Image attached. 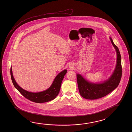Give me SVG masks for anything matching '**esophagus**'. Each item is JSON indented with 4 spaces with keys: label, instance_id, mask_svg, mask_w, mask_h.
I'll use <instances>...</instances> for the list:
<instances>
[{
    "label": "esophagus",
    "instance_id": "obj_1",
    "mask_svg": "<svg viewBox=\"0 0 132 132\" xmlns=\"http://www.w3.org/2000/svg\"><path fill=\"white\" fill-rule=\"evenodd\" d=\"M73 66L72 65H70L69 66V67H70V68H73Z\"/></svg>",
    "mask_w": 132,
    "mask_h": 132
}]
</instances>
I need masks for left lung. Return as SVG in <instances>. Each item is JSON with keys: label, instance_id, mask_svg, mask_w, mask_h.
<instances>
[{"label": "left lung", "instance_id": "left-lung-1", "mask_svg": "<svg viewBox=\"0 0 132 132\" xmlns=\"http://www.w3.org/2000/svg\"><path fill=\"white\" fill-rule=\"evenodd\" d=\"M110 39L117 53V65L110 78L102 83L95 84L87 81L80 74L76 76L80 95L86 99L96 100L104 97L116 88L120 82L122 76L121 56L118 48L111 38Z\"/></svg>", "mask_w": 132, "mask_h": 132}]
</instances>
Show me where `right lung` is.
Wrapping results in <instances>:
<instances>
[{
	"label": "right lung",
	"mask_w": 132,
	"mask_h": 132,
	"mask_svg": "<svg viewBox=\"0 0 132 132\" xmlns=\"http://www.w3.org/2000/svg\"><path fill=\"white\" fill-rule=\"evenodd\" d=\"M67 71V70L65 69L59 73L55 78L51 86L46 90L34 93L26 91L18 86L13 77L12 69L11 67V78L15 88L25 98L31 101L37 103H42L50 101L56 97L59 93L62 80Z\"/></svg>",
	"instance_id": "right-lung-1"
}]
</instances>
